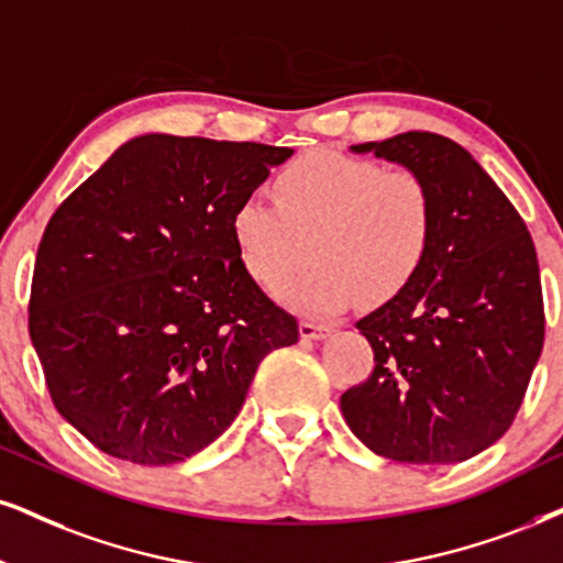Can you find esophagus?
<instances>
[{
	"instance_id": "obj_1",
	"label": "esophagus",
	"mask_w": 563,
	"mask_h": 563,
	"mask_svg": "<svg viewBox=\"0 0 563 563\" xmlns=\"http://www.w3.org/2000/svg\"><path fill=\"white\" fill-rule=\"evenodd\" d=\"M300 336L302 339H325V336H331V329H329V325H321V323L302 321L300 323Z\"/></svg>"
}]
</instances>
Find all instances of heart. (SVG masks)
Returning a JSON list of instances; mask_svg holds the SVG:
<instances>
[{"mask_svg":"<svg viewBox=\"0 0 563 563\" xmlns=\"http://www.w3.org/2000/svg\"><path fill=\"white\" fill-rule=\"evenodd\" d=\"M263 190L240 200L232 232L240 261L261 287L305 316H334L365 295L386 302L415 279L435 227L433 192L412 169H384L373 158L316 148Z\"/></svg>","mask_w":563,"mask_h":563,"instance_id":"heart-1","label":"heart"}]
</instances>
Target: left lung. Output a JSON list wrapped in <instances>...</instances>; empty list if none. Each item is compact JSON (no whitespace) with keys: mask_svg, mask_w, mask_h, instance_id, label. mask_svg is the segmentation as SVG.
<instances>
[{"mask_svg":"<svg viewBox=\"0 0 563 563\" xmlns=\"http://www.w3.org/2000/svg\"><path fill=\"white\" fill-rule=\"evenodd\" d=\"M352 151L418 172L435 227L415 279L355 323L376 367L342 394V415L386 460L464 462L509 430L543 350L536 245L460 143L412 130Z\"/></svg>","mask_w":563,"mask_h":563,"instance_id":"8db88e82","label":"left lung"}]
</instances>
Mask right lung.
I'll use <instances>...</instances> for the list:
<instances>
[{
    "mask_svg": "<svg viewBox=\"0 0 563 563\" xmlns=\"http://www.w3.org/2000/svg\"><path fill=\"white\" fill-rule=\"evenodd\" d=\"M292 148L137 135L48 219L27 331L54 407L103 454L177 464L300 339L242 266L232 217Z\"/></svg>",
    "mask_w": 563,
    "mask_h": 563,
    "instance_id": "add662e5",
    "label": "right lung"
}]
</instances>
